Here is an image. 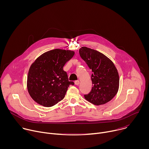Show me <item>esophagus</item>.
<instances>
[{"instance_id":"obj_1","label":"esophagus","mask_w":149,"mask_h":149,"mask_svg":"<svg viewBox=\"0 0 149 149\" xmlns=\"http://www.w3.org/2000/svg\"><path fill=\"white\" fill-rule=\"evenodd\" d=\"M74 84H75V85H76V86H78V85H79V80L75 81Z\"/></svg>"}]
</instances>
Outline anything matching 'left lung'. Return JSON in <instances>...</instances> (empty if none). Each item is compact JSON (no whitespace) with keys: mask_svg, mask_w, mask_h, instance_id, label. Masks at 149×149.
<instances>
[{"mask_svg":"<svg viewBox=\"0 0 149 149\" xmlns=\"http://www.w3.org/2000/svg\"><path fill=\"white\" fill-rule=\"evenodd\" d=\"M81 58L92 70V90L84 97L90 102L100 105L111 101L119 88V75L112 61L103 54L82 47L79 49Z\"/></svg>","mask_w":149,"mask_h":149,"instance_id":"left-lung-1","label":"left lung"}]
</instances>
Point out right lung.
I'll list each match as a JSON object with an SVG mask.
<instances>
[{"mask_svg": "<svg viewBox=\"0 0 149 149\" xmlns=\"http://www.w3.org/2000/svg\"><path fill=\"white\" fill-rule=\"evenodd\" d=\"M70 50L55 49L40 55L31 65L27 88L31 98L38 104L50 107L62 100L70 85L63 67L74 55Z\"/></svg>", "mask_w": 149, "mask_h": 149, "instance_id": "right-lung-1", "label": "right lung"}]
</instances>
